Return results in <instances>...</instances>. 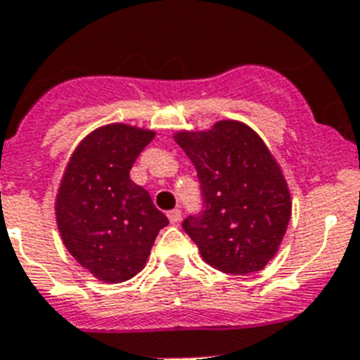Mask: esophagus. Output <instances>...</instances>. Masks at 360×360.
Listing matches in <instances>:
<instances>
[{"label":"esophagus","instance_id":"1","mask_svg":"<svg viewBox=\"0 0 360 360\" xmlns=\"http://www.w3.org/2000/svg\"><path fill=\"white\" fill-rule=\"evenodd\" d=\"M168 220H170V224H179L181 221V210L179 209H174L168 212Z\"/></svg>","mask_w":360,"mask_h":360}]
</instances>
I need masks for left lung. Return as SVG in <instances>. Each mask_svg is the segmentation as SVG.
Returning <instances> with one entry per match:
<instances>
[{
	"instance_id": "left-lung-1",
	"label": "left lung",
	"mask_w": 360,
	"mask_h": 360,
	"mask_svg": "<svg viewBox=\"0 0 360 360\" xmlns=\"http://www.w3.org/2000/svg\"><path fill=\"white\" fill-rule=\"evenodd\" d=\"M200 177L205 210L183 229L212 268L233 276L262 270L281 246L292 214L288 183L264 140L238 120L177 131Z\"/></svg>"
}]
</instances>
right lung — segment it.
<instances>
[{"mask_svg": "<svg viewBox=\"0 0 360 360\" xmlns=\"http://www.w3.org/2000/svg\"><path fill=\"white\" fill-rule=\"evenodd\" d=\"M153 129L107 124L89 133L70 155L55 198L64 248L103 283H124L146 266L168 218L148 190L133 183V162Z\"/></svg>", "mask_w": 360, "mask_h": 360, "instance_id": "1", "label": "right lung"}]
</instances>
